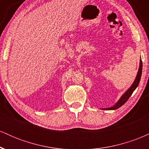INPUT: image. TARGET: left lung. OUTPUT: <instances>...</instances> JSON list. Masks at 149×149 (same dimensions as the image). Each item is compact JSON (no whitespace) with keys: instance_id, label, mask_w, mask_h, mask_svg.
<instances>
[{"instance_id":"8db88e82","label":"left lung","mask_w":149,"mask_h":149,"mask_svg":"<svg viewBox=\"0 0 149 149\" xmlns=\"http://www.w3.org/2000/svg\"><path fill=\"white\" fill-rule=\"evenodd\" d=\"M141 73H142V61H141V59H140L139 61V69H138L137 74H136V78H135L134 81L133 82L132 85L130 87V88L126 91L122 96L120 97V100L118 101L116 103L114 104L113 107H109V108H104V109H102V110H116V109H118L120 107H122L123 104L125 103L128 100V99L130 97L132 94L133 93V92L134 91L135 89L137 88L138 85H139L140 79H141Z\"/></svg>"}]
</instances>
